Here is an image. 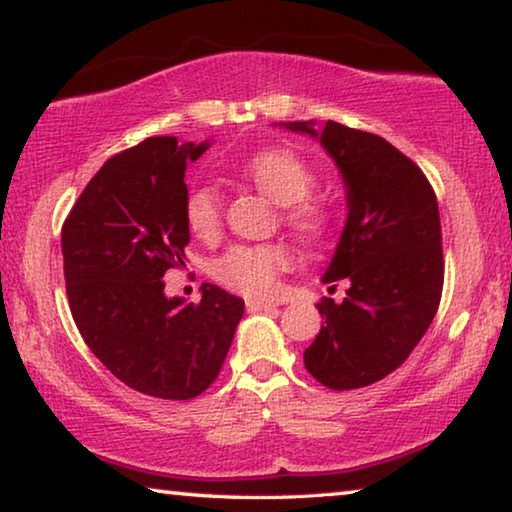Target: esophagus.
<instances>
[{
	"label": "esophagus",
	"instance_id": "obj_1",
	"mask_svg": "<svg viewBox=\"0 0 512 512\" xmlns=\"http://www.w3.org/2000/svg\"><path fill=\"white\" fill-rule=\"evenodd\" d=\"M276 304L267 299H247V311L249 313H261V311H274Z\"/></svg>",
	"mask_w": 512,
	"mask_h": 512
}]
</instances>
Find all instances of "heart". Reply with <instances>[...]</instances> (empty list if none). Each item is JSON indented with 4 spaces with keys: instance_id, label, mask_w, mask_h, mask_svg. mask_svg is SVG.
<instances>
[{
    "instance_id": "1",
    "label": "heart",
    "mask_w": 512,
    "mask_h": 512,
    "mask_svg": "<svg viewBox=\"0 0 512 512\" xmlns=\"http://www.w3.org/2000/svg\"><path fill=\"white\" fill-rule=\"evenodd\" d=\"M242 177L283 206V222L301 240L317 245L331 233V213L308 199L315 188V174L304 158L286 147H270L251 154L240 165ZM183 220L199 240H215L222 226L220 195L211 186L192 188L183 199ZM292 263L290 249L283 242L261 245H233L217 256L211 272L222 286L249 297L270 295L281 272Z\"/></svg>"
}]
</instances>
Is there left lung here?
I'll return each instance as SVG.
<instances>
[{
    "label": "left lung",
    "instance_id": "obj_1",
    "mask_svg": "<svg viewBox=\"0 0 512 512\" xmlns=\"http://www.w3.org/2000/svg\"><path fill=\"white\" fill-rule=\"evenodd\" d=\"M283 127L320 138L347 188V224L322 281H345L342 301L324 297V326L304 351L313 379L331 390L381 381L404 363L438 313L445 261L438 199L406 154L374 133L326 122Z\"/></svg>",
    "mask_w": 512,
    "mask_h": 512
}]
</instances>
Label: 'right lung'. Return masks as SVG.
Masks as SVG:
<instances>
[{
  "instance_id": "right-lung-1",
  "label": "right lung",
  "mask_w": 512,
  "mask_h": 512,
  "mask_svg": "<svg viewBox=\"0 0 512 512\" xmlns=\"http://www.w3.org/2000/svg\"><path fill=\"white\" fill-rule=\"evenodd\" d=\"M208 142L142 140L108 158L61 231L67 301L106 370L158 399H192L222 370L245 301L204 283L201 301L167 299L163 276L186 267V167Z\"/></svg>"
}]
</instances>
